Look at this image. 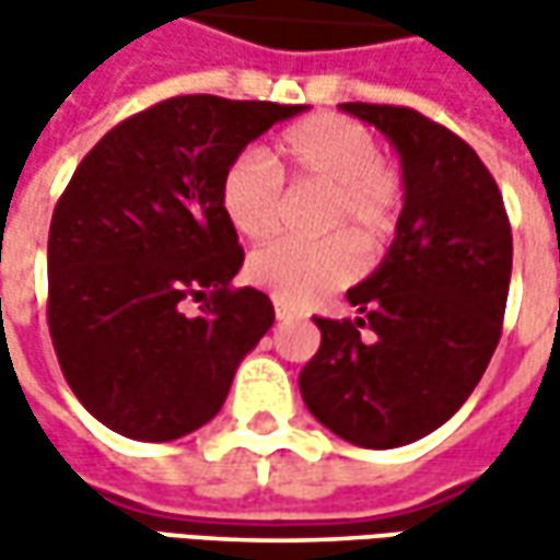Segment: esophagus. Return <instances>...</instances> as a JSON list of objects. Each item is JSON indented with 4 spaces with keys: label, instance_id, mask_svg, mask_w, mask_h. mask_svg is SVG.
<instances>
[{
    "label": "esophagus",
    "instance_id": "obj_1",
    "mask_svg": "<svg viewBox=\"0 0 560 560\" xmlns=\"http://www.w3.org/2000/svg\"><path fill=\"white\" fill-rule=\"evenodd\" d=\"M273 314H277V320H295V317H299V312L290 308V305H283V302L273 305Z\"/></svg>",
    "mask_w": 560,
    "mask_h": 560
}]
</instances>
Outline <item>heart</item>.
Wrapping results in <instances>:
<instances>
[{
	"label": "heart",
	"mask_w": 560,
	"mask_h": 560,
	"mask_svg": "<svg viewBox=\"0 0 560 560\" xmlns=\"http://www.w3.org/2000/svg\"><path fill=\"white\" fill-rule=\"evenodd\" d=\"M240 152L218 184L226 224L248 243H265L283 214L280 177L327 186L320 208L324 230H349L368 248L383 246L398 226L405 186L393 164L380 159V142L358 120L342 115H308L290 124L270 152ZM361 252L348 233L324 240H283L248 258L246 273L258 290L283 305H312L327 292L352 283Z\"/></svg>",
	"instance_id": "b5f03b06"
}]
</instances>
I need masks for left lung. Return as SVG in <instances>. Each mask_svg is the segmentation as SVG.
Returning <instances> with one entry per match:
<instances>
[{
  "label": "left lung",
  "mask_w": 560,
  "mask_h": 560,
  "mask_svg": "<svg viewBox=\"0 0 560 560\" xmlns=\"http://www.w3.org/2000/svg\"><path fill=\"white\" fill-rule=\"evenodd\" d=\"M396 145L405 205L380 268L346 292L355 320L314 317L299 389L361 448L423 440L462 408L502 336L511 224L480 155L415 108L342 102Z\"/></svg>",
  "instance_id": "1"
}]
</instances>
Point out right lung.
<instances>
[{"mask_svg": "<svg viewBox=\"0 0 560 560\" xmlns=\"http://www.w3.org/2000/svg\"><path fill=\"white\" fill-rule=\"evenodd\" d=\"M305 108L164 98L77 164L49 226V334L68 386L108 430L171 442L221 411L273 305L230 287L243 248L218 184L248 142Z\"/></svg>", "mask_w": 560, "mask_h": 560, "instance_id": "obj_1", "label": "right lung"}]
</instances>
